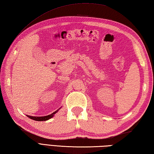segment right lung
I'll return each mask as SVG.
<instances>
[{
    "label": "right lung",
    "instance_id": "add662e5",
    "mask_svg": "<svg viewBox=\"0 0 154 154\" xmlns=\"http://www.w3.org/2000/svg\"><path fill=\"white\" fill-rule=\"evenodd\" d=\"M60 109L57 110L56 111H55L54 112H53L52 114H50V115H48V116H28V117L30 118V119H32L34 120L35 121H45V120H48L49 119H51L52 117H54L55 114L57 113L58 112V110Z\"/></svg>",
    "mask_w": 154,
    "mask_h": 154
}]
</instances>
